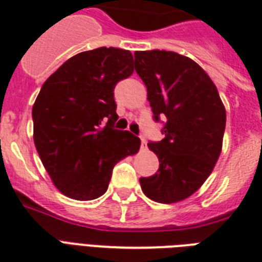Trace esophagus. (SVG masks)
Segmentation results:
<instances>
[{
  "label": "esophagus",
  "instance_id": "34e87169",
  "mask_svg": "<svg viewBox=\"0 0 262 262\" xmlns=\"http://www.w3.org/2000/svg\"><path fill=\"white\" fill-rule=\"evenodd\" d=\"M141 142H142V143H141V148H142V150H146V148H147V144H146V141H144L143 138H141Z\"/></svg>",
  "mask_w": 262,
  "mask_h": 262
}]
</instances>
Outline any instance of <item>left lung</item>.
I'll use <instances>...</instances> for the list:
<instances>
[{
    "label": "left lung",
    "mask_w": 262,
    "mask_h": 262,
    "mask_svg": "<svg viewBox=\"0 0 262 262\" xmlns=\"http://www.w3.org/2000/svg\"><path fill=\"white\" fill-rule=\"evenodd\" d=\"M135 70L147 89L154 119L166 118L161 142L147 143L160 161L139 180L154 202H181L202 187L221 156L226 110L212 79L194 60L173 51H137Z\"/></svg>",
    "instance_id": "8db88e82"
}]
</instances>
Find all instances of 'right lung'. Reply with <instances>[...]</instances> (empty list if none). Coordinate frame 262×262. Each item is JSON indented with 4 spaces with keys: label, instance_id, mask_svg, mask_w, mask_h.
<instances>
[{
    "label": "right lung",
    "instance_id": "add662e5",
    "mask_svg": "<svg viewBox=\"0 0 262 262\" xmlns=\"http://www.w3.org/2000/svg\"><path fill=\"white\" fill-rule=\"evenodd\" d=\"M133 73L128 50L100 47L72 56L43 83L32 106L33 142L64 196L100 198L115 165L141 147L139 138L114 128V89Z\"/></svg>",
    "mask_w": 262,
    "mask_h": 262
}]
</instances>
